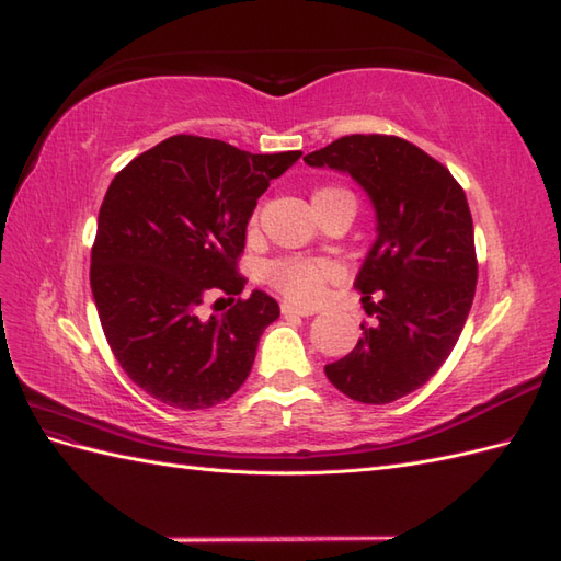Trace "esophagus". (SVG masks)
Instances as JSON below:
<instances>
[{
	"instance_id": "34e87169",
	"label": "esophagus",
	"mask_w": 561,
	"mask_h": 561,
	"mask_svg": "<svg viewBox=\"0 0 561 561\" xmlns=\"http://www.w3.org/2000/svg\"><path fill=\"white\" fill-rule=\"evenodd\" d=\"M280 312L285 317H312L317 314L314 307H297V305H290V302H283L280 305Z\"/></svg>"
}]
</instances>
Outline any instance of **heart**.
I'll return each instance as SVG.
<instances>
[{"instance_id": "obj_1", "label": "heart", "mask_w": 561, "mask_h": 561, "mask_svg": "<svg viewBox=\"0 0 561 561\" xmlns=\"http://www.w3.org/2000/svg\"><path fill=\"white\" fill-rule=\"evenodd\" d=\"M339 194H347V192L341 190V186H321V190L314 192L312 204L317 206ZM264 278L271 288L283 293L288 300L300 302V305H312L323 295V290H327V285L335 278V266L327 259L285 256L266 264Z\"/></svg>"}]
</instances>
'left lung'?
<instances>
[{"label":"left lung","instance_id":"1","mask_svg":"<svg viewBox=\"0 0 561 561\" xmlns=\"http://www.w3.org/2000/svg\"><path fill=\"white\" fill-rule=\"evenodd\" d=\"M305 163L347 172L377 210V240L355 278L365 312L377 321L359 327L363 339L323 371L353 401H398L446 363L476 297L466 192L439 160L401 136H341Z\"/></svg>","mask_w":561,"mask_h":561}]
</instances>
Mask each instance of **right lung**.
<instances>
[{
    "label": "right lung",
    "mask_w": 561,
    "mask_h": 561,
    "mask_svg": "<svg viewBox=\"0 0 561 561\" xmlns=\"http://www.w3.org/2000/svg\"><path fill=\"white\" fill-rule=\"evenodd\" d=\"M300 156L178 134L110 182L91 249L93 300L119 367L160 403L210 408L252 371L280 309L261 290L238 297V259L256 198ZM208 306L227 312L208 316Z\"/></svg>",
    "instance_id": "1"
}]
</instances>
